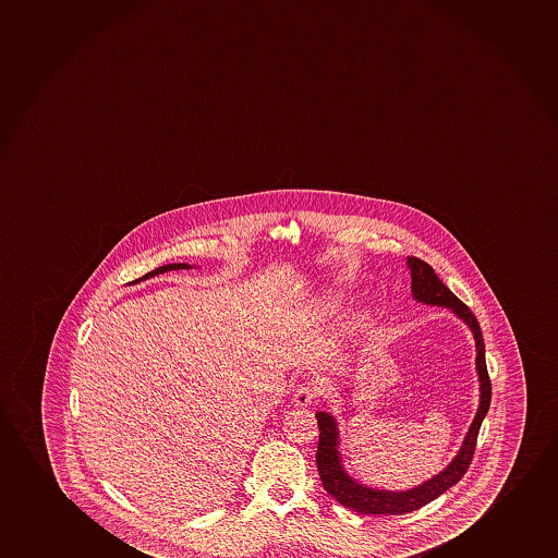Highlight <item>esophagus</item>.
<instances>
[{"label":"esophagus","mask_w":558,"mask_h":558,"mask_svg":"<svg viewBox=\"0 0 558 558\" xmlns=\"http://www.w3.org/2000/svg\"><path fill=\"white\" fill-rule=\"evenodd\" d=\"M314 398H316V385L314 384H302L294 392L295 405L300 408H307L313 404Z\"/></svg>","instance_id":"34e87169"}]
</instances>
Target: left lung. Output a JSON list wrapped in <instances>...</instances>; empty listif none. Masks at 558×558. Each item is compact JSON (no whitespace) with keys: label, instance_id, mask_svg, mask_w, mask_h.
<instances>
[{"label":"left lung","instance_id":"8db88e82","mask_svg":"<svg viewBox=\"0 0 558 558\" xmlns=\"http://www.w3.org/2000/svg\"><path fill=\"white\" fill-rule=\"evenodd\" d=\"M408 266L411 269V292L416 302L452 308L461 320L471 327L474 340H476V371L481 378V405H478L476 416L469 428L468 437L461 445L460 452L449 468L421 486L413 487L410 492H397V494L361 486L344 473V469L340 465L339 450H337L339 434H337L335 418L326 411H316V421H318V429H320L316 465H318L322 484L326 487L327 494L339 500L342 507L350 508L353 512L365 513V515L366 513L398 515V513L413 512V510L426 507L428 502L445 494L449 487L458 484L463 478V474L468 473L469 465L473 461L482 421L492 404V381L487 374L486 347H484L481 326H478L473 311L461 302L460 298H456L450 292L449 287L436 276V271L428 263H424L416 256H410Z\"/></svg>","mask_w":558,"mask_h":558}]
</instances>
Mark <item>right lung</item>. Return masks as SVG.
Segmentation results:
<instances>
[{
	"label": "right lung",
	"instance_id": "1",
	"mask_svg": "<svg viewBox=\"0 0 558 558\" xmlns=\"http://www.w3.org/2000/svg\"><path fill=\"white\" fill-rule=\"evenodd\" d=\"M190 268L187 264H166V266H160V268L153 269V271H148L147 276H143L142 279H148V277L158 276V274H163V271H169V269H184ZM140 281V279H137Z\"/></svg>",
	"mask_w": 558,
	"mask_h": 558
}]
</instances>
